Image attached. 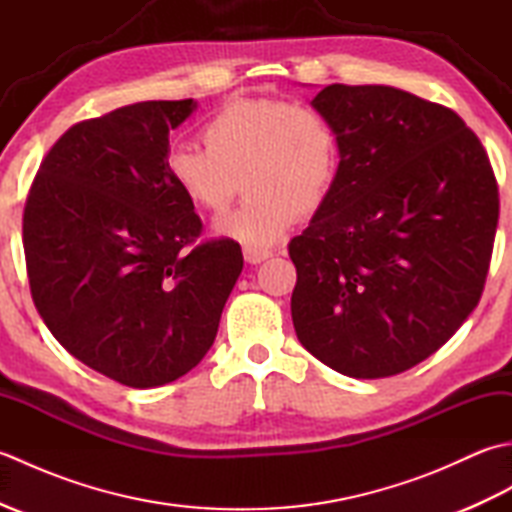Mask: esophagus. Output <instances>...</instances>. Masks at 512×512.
Segmentation results:
<instances>
[{"label": "esophagus", "instance_id": "esophagus-1", "mask_svg": "<svg viewBox=\"0 0 512 512\" xmlns=\"http://www.w3.org/2000/svg\"><path fill=\"white\" fill-rule=\"evenodd\" d=\"M270 255V250H266V248H250V246H244V259L248 264H262L264 259H268Z\"/></svg>", "mask_w": 512, "mask_h": 512}]
</instances>
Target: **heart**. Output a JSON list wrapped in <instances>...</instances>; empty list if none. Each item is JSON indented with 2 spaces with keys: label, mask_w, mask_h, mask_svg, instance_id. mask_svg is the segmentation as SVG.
<instances>
[{
  "label": "heart",
  "mask_w": 512,
  "mask_h": 512,
  "mask_svg": "<svg viewBox=\"0 0 512 512\" xmlns=\"http://www.w3.org/2000/svg\"><path fill=\"white\" fill-rule=\"evenodd\" d=\"M202 145L178 143L167 173L195 209L224 213L215 231L250 248L273 246L297 217L321 211L339 178L336 129L317 107L288 99H237L202 125Z\"/></svg>",
  "instance_id": "obj_1"
}]
</instances>
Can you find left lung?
<instances>
[{
    "instance_id": "8db88e82",
    "label": "left lung",
    "mask_w": 512,
    "mask_h": 512,
    "mask_svg": "<svg viewBox=\"0 0 512 512\" xmlns=\"http://www.w3.org/2000/svg\"><path fill=\"white\" fill-rule=\"evenodd\" d=\"M312 105L341 162L330 200L288 244L292 323L339 374L396 376L482 297L499 217L491 160L449 107L389 85L332 83Z\"/></svg>"
}]
</instances>
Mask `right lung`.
Here are the masks:
<instances>
[{
	"instance_id": "obj_1",
	"label": "right lung",
	"mask_w": 512,
	"mask_h": 512,
	"mask_svg": "<svg viewBox=\"0 0 512 512\" xmlns=\"http://www.w3.org/2000/svg\"><path fill=\"white\" fill-rule=\"evenodd\" d=\"M193 110V99L145 101L72 125L24 206L43 323L83 365L134 389L202 361L244 266L235 239L200 242V215L167 173L169 129Z\"/></svg>"
}]
</instances>
